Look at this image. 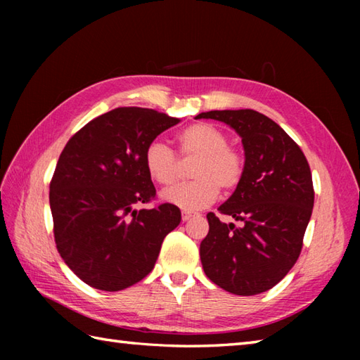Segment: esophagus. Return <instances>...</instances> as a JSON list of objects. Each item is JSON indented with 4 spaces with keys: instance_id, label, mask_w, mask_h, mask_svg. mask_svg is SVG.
Segmentation results:
<instances>
[{
    "instance_id": "esophagus-1",
    "label": "esophagus",
    "mask_w": 360,
    "mask_h": 360,
    "mask_svg": "<svg viewBox=\"0 0 360 360\" xmlns=\"http://www.w3.org/2000/svg\"><path fill=\"white\" fill-rule=\"evenodd\" d=\"M193 217V213H190V212H182V221H188L190 218Z\"/></svg>"
}]
</instances>
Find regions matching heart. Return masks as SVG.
Instances as JSON below:
<instances>
[{
  "instance_id": "obj_1",
  "label": "heart",
  "mask_w": 360,
  "mask_h": 360,
  "mask_svg": "<svg viewBox=\"0 0 360 360\" xmlns=\"http://www.w3.org/2000/svg\"><path fill=\"white\" fill-rule=\"evenodd\" d=\"M179 151L184 158H196L190 170L195 179L165 190L162 201L186 212L209 207L217 200L218 188L229 193L238 184L246 170L243 153L229 147L227 134L215 125L193 124L178 136ZM143 165L150 178L160 186H170L178 176L174 153L164 142L153 141L143 151Z\"/></svg>"
}]
</instances>
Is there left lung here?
Returning <instances> with one entry per match:
<instances>
[{
	"label": "left lung",
	"instance_id": "1",
	"mask_svg": "<svg viewBox=\"0 0 360 360\" xmlns=\"http://www.w3.org/2000/svg\"><path fill=\"white\" fill-rule=\"evenodd\" d=\"M229 125L241 137L246 170L218 210L243 226L207 213L200 257L205 275L227 292L255 295L274 288L300 255L314 205L312 176L300 147L285 129L254 110L198 114Z\"/></svg>",
	"mask_w": 360,
	"mask_h": 360
}]
</instances>
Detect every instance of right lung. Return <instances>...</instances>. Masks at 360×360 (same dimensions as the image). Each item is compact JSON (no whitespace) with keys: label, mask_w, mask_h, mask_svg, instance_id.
I'll return each instance as SVG.
<instances>
[{"label":"right lung","mask_w":360,"mask_h":360,"mask_svg":"<svg viewBox=\"0 0 360 360\" xmlns=\"http://www.w3.org/2000/svg\"><path fill=\"white\" fill-rule=\"evenodd\" d=\"M178 122L150 108H116L88 122L63 148L49 186L53 236L86 285L110 292L133 286L179 226L176 205L134 209L156 196L143 151Z\"/></svg>","instance_id":"1"}]
</instances>
